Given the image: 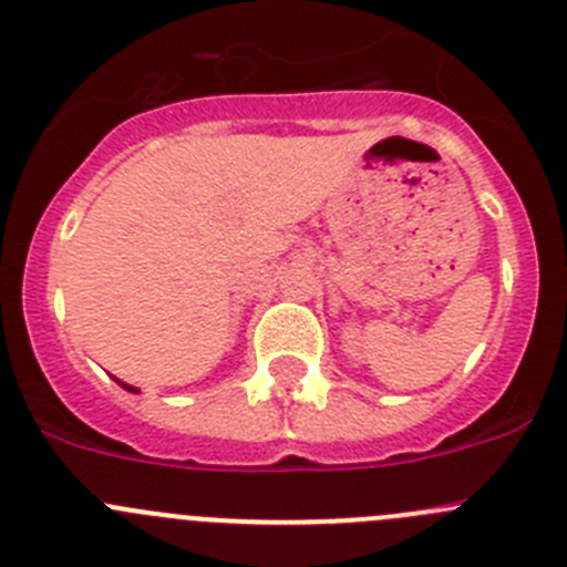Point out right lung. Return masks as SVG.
<instances>
[{
	"label": "right lung",
	"instance_id": "right-lung-1",
	"mask_svg": "<svg viewBox=\"0 0 567 567\" xmlns=\"http://www.w3.org/2000/svg\"><path fill=\"white\" fill-rule=\"evenodd\" d=\"M114 380H116V378H114ZM116 383L123 385V389H125V391H134V394H140V389H136V385H128V383H123V380H116Z\"/></svg>",
	"mask_w": 567,
	"mask_h": 567
}]
</instances>
